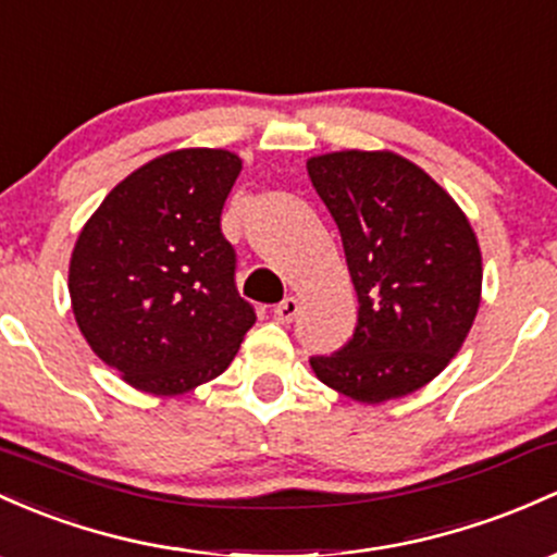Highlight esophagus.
<instances>
[{
    "mask_svg": "<svg viewBox=\"0 0 557 557\" xmlns=\"http://www.w3.org/2000/svg\"><path fill=\"white\" fill-rule=\"evenodd\" d=\"M297 310H300V300H297V297H286V300H281L276 308H273V319H276L278 324H289L297 315Z\"/></svg>",
    "mask_w": 557,
    "mask_h": 557,
    "instance_id": "1",
    "label": "esophagus"
}]
</instances>
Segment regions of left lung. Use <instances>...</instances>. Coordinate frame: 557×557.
<instances>
[{
    "label": "left lung",
    "instance_id": "obj_1",
    "mask_svg": "<svg viewBox=\"0 0 557 557\" xmlns=\"http://www.w3.org/2000/svg\"><path fill=\"white\" fill-rule=\"evenodd\" d=\"M358 295L352 337L315 376L361 404L409 396L457 356L481 305V247L457 201L391 151L308 159Z\"/></svg>",
    "mask_w": 557,
    "mask_h": 557
}]
</instances>
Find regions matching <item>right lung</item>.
<instances>
[{"mask_svg": "<svg viewBox=\"0 0 557 557\" xmlns=\"http://www.w3.org/2000/svg\"><path fill=\"white\" fill-rule=\"evenodd\" d=\"M242 159L183 148L148 161L95 209L69 268L76 324L100 361L153 396L223 374L255 324L220 214Z\"/></svg>", "mask_w": 557, "mask_h": 557, "instance_id": "1", "label": "right lung"}]
</instances>
